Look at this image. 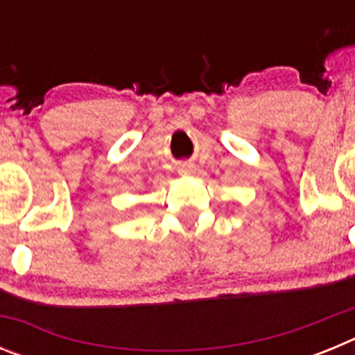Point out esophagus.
Masks as SVG:
<instances>
[{
    "label": "esophagus",
    "mask_w": 355,
    "mask_h": 355,
    "mask_svg": "<svg viewBox=\"0 0 355 355\" xmlns=\"http://www.w3.org/2000/svg\"><path fill=\"white\" fill-rule=\"evenodd\" d=\"M193 172V165H183L180 168V174H192Z\"/></svg>",
    "instance_id": "34e87169"
}]
</instances>
